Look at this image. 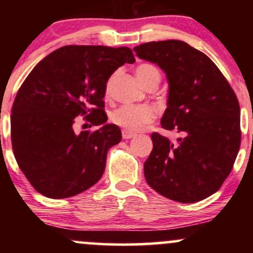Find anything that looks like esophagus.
Instances as JSON below:
<instances>
[{
  "mask_svg": "<svg viewBox=\"0 0 253 253\" xmlns=\"http://www.w3.org/2000/svg\"><path fill=\"white\" fill-rule=\"evenodd\" d=\"M135 134L133 132H129V130H127V129H124L123 130V138L124 139H130V138H133V136H134Z\"/></svg>",
  "mask_w": 253,
  "mask_h": 253,
  "instance_id": "1",
  "label": "esophagus"
}]
</instances>
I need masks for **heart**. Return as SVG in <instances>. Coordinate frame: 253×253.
<instances>
[{
  "label": "heart",
  "instance_id": "1",
  "mask_svg": "<svg viewBox=\"0 0 253 253\" xmlns=\"http://www.w3.org/2000/svg\"><path fill=\"white\" fill-rule=\"evenodd\" d=\"M136 78L146 88L151 83L161 82V74L156 66L151 64H141L135 70ZM156 118V112L149 106H126L119 107L112 113V121L124 127L129 132H136L144 128L147 124L152 123Z\"/></svg>",
  "mask_w": 253,
  "mask_h": 253
}]
</instances>
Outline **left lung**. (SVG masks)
Listing matches in <instances>:
<instances>
[{
    "label": "left lung",
    "instance_id": "8db88e82",
    "mask_svg": "<svg viewBox=\"0 0 253 253\" xmlns=\"http://www.w3.org/2000/svg\"><path fill=\"white\" fill-rule=\"evenodd\" d=\"M133 51L167 75L169 92L161 124L183 133L176 144L152 133L153 149L144 164L146 182L173 201H201L220 189L239 152L236 94L211 58L187 42H152Z\"/></svg>",
    "mask_w": 253,
    "mask_h": 253
}]
</instances>
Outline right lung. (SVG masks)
Returning a JSON list of instances; mask_svg holds the SVG:
<instances>
[{
	"label": "right lung",
	"mask_w": 253,
	"mask_h": 253,
	"mask_svg": "<svg viewBox=\"0 0 253 253\" xmlns=\"http://www.w3.org/2000/svg\"><path fill=\"white\" fill-rule=\"evenodd\" d=\"M135 62L128 47L63 46L34 66L11 108V145L26 178L50 199L77 195L100 181L107 152L121 130L106 124L107 82L125 63ZM78 115L101 127L76 135Z\"/></svg>",
	"instance_id": "obj_1"
}]
</instances>
